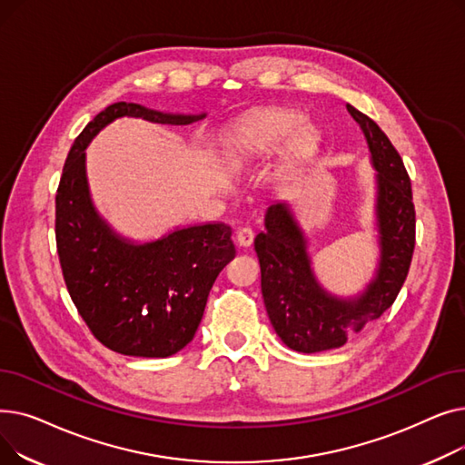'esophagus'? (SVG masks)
<instances>
[{"label": "esophagus", "mask_w": 465, "mask_h": 465, "mask_svg": "<svg viewBox=\"0 0 465 465\" xmlns=\"http://www.w3.org/2000/svg\"><path fill=\"white\" fill-rule=\"evenodd\" d=\"M252 241H254V232H252V228H241V230L237 232V245H239V247H251Z\"/></svg>", "instance_id": "1"}]
</instances>
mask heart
<instances>
[{
    "label": "heart",
    "mask_w": 465,
    "mask_h": 465,
    "mask_svg": "<svg viewBox=\"0 0 465 465\" xmlns=\"http://www.w3.org/2000/svg\"><path fill=\"white\" fill-rule=\"evenodd\" d=\"M284 151L282 173L294 177L314 160L321 149V132L307 124V114L296 109H267L239 124L226 149L235 160L267 158Z\"/></svg>",
    "instance_id": "b5f03b06"
}]
</instances>
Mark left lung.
Wrapping results in <instances>:
<instances>
[{
	"label": "left lung",
	"instance_id": "8db88e82",
	"mask_svg": "<svg viewBox=\"0 0 465 465\" xmlns=\"http://www.w3.org/2000/svg\"><path fill=\"white\" fill-rule=\"evenodd\" d=\"M370 146L375 167V220L379 262L375 277L352 298H339L319 282L307 251V237L290 203L265 211V232L254 239L262 270V296L282 343L312 354L339 349L365 324L392 307L407 279L414 251V205L401 156L375 122L347 105Z\"/></svg>",
	"mask_w": 465,
	"mask_h": 465
}]
</instances>
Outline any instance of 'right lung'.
I'll use <instances>...</instances> for the list:
<instances>
[{
  "instance_id": "add662e5",
  "label": "right lung",
  "mask_w": 465,
  "mask_h": 465,
  "mask_svg": "<svg viewBox=\"0 0 465 465\" xmlns=\"http://www.w3.org/2000/svg\"><path fill=\"white\" fill-rule=\"evenodd\" d=\"M122 116L186 126L207 114H179L118 102L95 114L73 143L56 192V247L69 296L94 337L139 358H167L193 339L218 273L233 260L223 223L177 228L135 242L97 213L86 179V146Z\"/></svg>"
}]
</instances>
